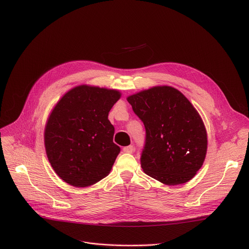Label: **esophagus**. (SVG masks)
I'll return each mask as SVG.
<instances>
[{
  "mask_svg": "<svg viewBox=\"0 0 249 249\" xmlns=\"http://www.w3.org/2000/svg\"><path fill=\"white\" fill-rule=\"evenodd\" d=\"M123 151H124L125 153H132V152L134 151V147H133V145L126 146V147L123 148Z\"/></svg>",
  "mask_w": 249,
  "mask_h": 249,
  "instance_id": "34e87169",
  "label": "esophagus"
}]
</instances>
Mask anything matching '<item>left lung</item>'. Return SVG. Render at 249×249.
<instances>
[{"label": "left lung", "mask_w": 249, "mask_h": 249, "mask_svg": "<svg viewBox=\"0 0 249 249\" xmlns=\"http://www.w3.org/2000/svg\"><path fill=\"white\" fill-rule=\"evenodd\" d=\"M127 101L145 127L143 172L168 186L192 179L204 163L208 145L204 122L192 103L169 86L141 90Z\"/></svg>", "instance_id": "1"}]
</instances>
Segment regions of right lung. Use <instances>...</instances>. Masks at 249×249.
<instances>
[{"label":"right lung","mask_w":249,"mask_h":249,"mask_svg":"<svg viewBox=\"0 0 249 249\" xmlns=\"http://www.w3.org/2000/svg\"><path fill=\"white\" fill-rule=\"evenodd\" d=\"M121 98L117 89L81 85L65 93L52 109L44 130L47 159L69 185L86 188L107 177L120 152L108 119Z\"/></svg>","instance_id":"add662e5"}]
</instances>
